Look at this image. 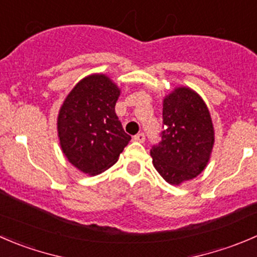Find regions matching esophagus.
<instances>
[{
	"instance_id": "obj_1",
	"label": "esophagus",
	"mask_w": 257,
	"mask_h": 257,
	"mask_svg": "<svg viewBox=\"0 0 257 257\" xmlns=\"http://www.w3.org/2000/svg\"><path fill=\"white\" fill-rule=\"evenodd\" d=\"M134 141L136 142H144L145 141V135L144 134H137L136 136H134Z\"/></svg>"
}]
</instances>
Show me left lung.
I'll list each match as a JSON object with an SVG mask.
<instances>
[{
	"label": "left lung",
	"instance_id": "8db88e82",
	"mask_svg": "<svg viewBox=\"0 0 257 257\" xmlns=\"http://www.w3.org/2000/svg\"><path fill=\"white\" fill-rule=\"evenodd\" d=\"M162 141L150 151L152 164L170 185L195 179L206 169L215 144L207 105L187 86L175 87L164 97Z\"/></svg>",
	"mask_w": 257,
	"mask_h": 257
}]
</instances>
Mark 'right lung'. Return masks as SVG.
Returning <instances> with one entry per match:
<instances>
[{
    "label": "right lung",
    "mask_w": 257,
    "mask_h": 257,
    "mask_svg": "<svg viewBox=\"0 0 257 257\" xmlns=\"http://www.w3.org/2000/svg\"><path fill=\"white\" fill-rule=\"evenodd\" d=\"M121 88L105 73L78 81L57 116V136L71 165L95 176L117 162L131 136L115 112Z\"/></svg>",
    "instance_id": "1"
}]
</instances>
